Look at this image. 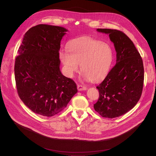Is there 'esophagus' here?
I'll return each mask as SVG.
<instances>
[{
  "mask_svg": "<svg viewBox=\"0 0 156 156\" xmlns=\"http://www.w3.org/2000/svg\"><path fill=\"white\" fill-rule=\"evenodd\" d=\"M77 89L80 91H81V90H87V87L85 86H84V85L78 84L77 85Z\"/></svg>",
  "mask_w": 156,
  "mask_h": 156,
  "instance_id": "obj_1",
  "label": "esophagus"
}]
</instances>
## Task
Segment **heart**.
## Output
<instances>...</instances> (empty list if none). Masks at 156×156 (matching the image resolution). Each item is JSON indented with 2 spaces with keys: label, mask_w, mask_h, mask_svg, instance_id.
I'll use <instances>...</instances> for the list:
<instances>
[{
  "label": "heart",
  "mask_w": 156,
  "mask_h": 156,
  "mask_svg": "<svg viewBox=\"0 0 156 156\" xmlns=\"http://www.w3.org/2000/svg\"><path fill=\"white\" fill-rule=\"evenodd\" d=\"M68 51L60 52V58L70 77L80 71L83 77L92 82L103 79L109 71L113 60V50L109 44L96 39H85L71 43Z\"/></svg>",
  "instance_id": "heart-1"
}]
</instances>
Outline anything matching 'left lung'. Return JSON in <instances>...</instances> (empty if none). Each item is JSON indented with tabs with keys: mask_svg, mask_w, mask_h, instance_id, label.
<instances>
[{
	"mask_svg": "<svg viewBox=\"0 0 156 156\" xmlns=\"http://www.w3.org/2000/svg\"><path fill=\"white\" fill-rule=\"evenodd\" d=\"M97 30L109 34L117 52V63L96 87L99 97L94 108L101 116L113 119L131 110L140 100L144 87V64L133 41L123 32Z\"/></svg>",
	"mask_w": 156,
	"mask_h": 156,
	"instance_id": "1",
	"label": "left lung"
}]
</instances>
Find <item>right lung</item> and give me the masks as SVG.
<instances>
[{
	"instance_id": "1",
	"label": "right lung",
	"mask_w": 156,
	"mask_h": 156,
	"mask_svg": "<svg viewBox=\"0 0 156 156\" xmlns=\"http://www.w3.org/2000/svg\"><path fill=\"white\" fill-rule=\"evenodd\" d=\"M67 30L39 24L25 34L18 50L15 77L18 94L30 110L44 117L62 112L78 90L60 70V41Z\"/></svg>"
}]
</instances>
